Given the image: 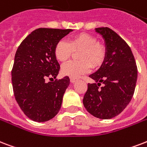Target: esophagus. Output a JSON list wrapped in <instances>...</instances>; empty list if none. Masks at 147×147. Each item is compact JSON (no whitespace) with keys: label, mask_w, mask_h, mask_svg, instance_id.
<instances>
[{"label":"esophagus","mask_w":147,"mask_h":147,"mask_svg":"<svg viewBox=\"0 0 147 147\" xmlns=\"http://www.w3.org/2000/svg\"><path fill=\"white\" fill-rule=\"evenodd\" d=\"M77 80H78V78H73V77H70V82H72V83H73V82H75L77 81Z\"/></svg>","instance_id":"esophagus-1"}]
</instances>
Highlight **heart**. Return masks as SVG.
Masks as SVG:
<instances>
[{
	"instance_id": "obj_1",
	"label": "heart",
	"mask_w": 147,
	"mask_h": 147,
	"mask_svg": "<svg viewBox=\"0 0 147 147\" xmlns=\"http://www.w3.org/2000/svg\"><path fill=\"white\" fill-rule=\"evenodd\" d=\"M74 51L78 52V61H70L64 64L61 71L65 76L77 78L88 73L92 67H98L102 63L106 55L103 46L98 43L96 38L88 34H76L69 41L61 39L57 42L54 53L61 62H65L71 57Z\"/></svg>"
}]
</instances>
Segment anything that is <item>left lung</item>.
Masks as SVG:
<instances>
[{
    "label": "left lung",
    "instance_id": "left-lung-1",
    "mask_svg": "<svg viewBox=\"0 0 147 147\" xmlns=\"http://www.w3.org/2000/svg\"><path fill=\"white\" fill-rule=\"evenodd\" d=\"M96 31L105 40L106 56L100 68L89 76L96 83L88 84L83 105L95 117L109 119L121 113L133 98L137 66L131 49L118 34L107 27Z\"/></svg>",
    "mask_w": 147,
    "mask_h": 147
}]
</instances>
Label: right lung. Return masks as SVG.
<instances>
[{
	"mask_svg": "<svg viewBox=\"0 0 147 147\" xmlns=\"http://www.w3.org/2000/svg\"><path fill=\"white\" fill-rule=\"evenodd\" d=\"M71 29L38 28L23 40L14 56L11 71L13 91L17 102L31 120L46 122L58 114L69 76L46 82L59 74L60 65L54 50L57 42Z\"/></svg>",
	"mask_w": 147,
	"mask_h": 147,
	"instance_id": "add662e5",
	"label": "right lung"
}]
</instances>
